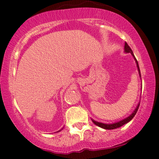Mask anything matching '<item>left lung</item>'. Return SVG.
I'll return each mask as SVG.
<instances>
[{
  "instance_id": "8db88e82",
  "label": "left lung",
  "mask_w": 159,
  "mask_h": 159,
  "mask_svg": "<svg viewBox=\"0 0 159 159\" xmlns=\"http://www.w3.org/2000/svg\"><path fill=\"white\" fill-rule=\"evenodd\" d=\"M124 52L126 53H131L132 56H133V57H134V59L136 60L137 68H138V71H139V76L141 77V73H140V70H139V67L138 61H137L136 58H135V56H134V55H133L132 49H130V47L128 46V44L126 43H125ZM139 104H140V102L138 103V105H137L136 108V109H135L134 111L133 112V113H132V114L130 115L129 116H128V117L125 118L124 120H120V121L117 122V123H111V124H107V123H100V122H97V121H95V120H92V121H93V123H94L95 125H97V126H100V127H101V128H103V129H114L119 128V127H120V126H123V125H124V124H126V123H129V122L130 120H131L133 117H134L135 115H136V113H137V111H138V109H139Z\"/></svg>"
}]
</instances>
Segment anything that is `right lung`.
Returning <instances> with one entry per match:
<instances>
[{
	"mask_svg": "<svg viewBox=\"0 0 159 159\" xmlns=\"http://www.w3.org/2000/svg\"><path fill=\"white\" fill-rule=\"evenodd\" d=\"M62 129H63V128H62ZM61 129H60V130H59V131H58V132H60V131H61Z\"/></svg>",
	"mask_w": 159,
	"mask_h": 159,
	"instance_id": "add662e5",
	"label": "right lung"
}]
</instances>
